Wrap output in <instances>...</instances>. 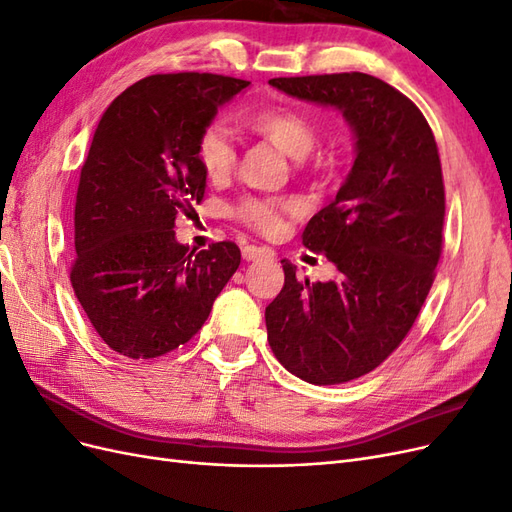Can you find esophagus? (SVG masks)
Masks as SVG:
<instances>
[{"instance_id": "obj_1", "label": "esophagus", "mask_w": 512, "mask_h": 512, "mask_svg": "<svg viewBox=\"0 0 512 512\" xmlns=\"http://www.w3.org/2000/svg\"><path fill=\"white\" fill-rule=\"evenodd\" d=\"M243 258L245 260H260V258H271V250H267V247H258V245H245L241 250Z\"/></svg>"}]
</instances>
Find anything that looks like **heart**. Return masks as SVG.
Here are the masks:
<instances>
[{
	"mask_svg": "<svg viewBox=\"0 0 512 512\" xmlns=\"http://www.w3.org/2000/svg\"><path fill=\"white\" fill-rule=\"evenodd\" d=\"M243 123L294 160L307 158L309 151L318 143L316 121L303 111H297V108L290 106L258 108V111L245 115ZM196 160L207 179L213 183H222L235 173L237 145L224 123L213 121L198 134ZM290 211H294V205L288 203V200L252 196L243 198L235 207L237 220L258 232H265V235L280 232L284 215Z\"/></svg>",
	"mask_w": 512,
	"mask_h": 512,
	"instance_id": "obj_1",
	"label": "heart"
}]
</instances>
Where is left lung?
<instances>
[{
  "mask_svg": "<svg viewBox=\"0 0 512 512\" xmlns=\"http://www.w3.org/2000/svg\"><path fill=\"white\" fill-rule=\"evenodd\" d=\"M273 87L335 106L356 136V158L335 200L303 230L337 280H299L282 260L284 288L269 303V346L309 384L369 374L404 342L442 256L444 181L436 138L418 106L363 72L282 76Z\"/></svg>",
  "mask_w": 512,
  "mask_h": 512,
  "instance_id": "left-lung-1",
  "label": "left lung"
}]
</instances>
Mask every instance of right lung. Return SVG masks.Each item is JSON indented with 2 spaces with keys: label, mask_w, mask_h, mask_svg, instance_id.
<instances>
[{
  "label": "right lung",
  "mask_w": 512,
  "mask_h": 512,
  "mask_svg": "<svg viewBox=\"0 0 512 512\" xmlns=\"http://www.w3.org/2000/svg\"><path fill=\"white\" fill-rule=\"evenodd\" d=\"M250 81L209 72L151 74L102 115L81 168L70 282L102 342L128 359L188 344L237 271V243L190 250L177 215L205 198L198 134Z\"/></svg>",
  "instance_id": "1"
}]
</instances>
